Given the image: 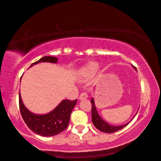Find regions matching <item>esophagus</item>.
I'll return each instance as SVG.
<instances>
[{
    "instance_id": "1",
    "label": "esophagus",
    "mask_w": 161,
    "mask_h": 161,
    "mask_svg": "<svg viewBox=\"0 0 161 161\" xmlns=\"http://www.w3.org/2000/svg\"><path fill=\"white\" fill-rule=\"evenodd\" d=\"M87 97H88L87 94L85 93V92H82V93L80 94V97H79V99H81H81H86Z\"/></svg>"
}]
</instances>
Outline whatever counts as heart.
I'll list each match as a JSON object with an SVG mask.
<instances>
[{
    "label": "heart",
    "mask_w": 161,
    "mask_h": 161,
    "mask_svg": "<svg viewBox=\"0 0 161 161\" xmlns=\"http://www.w3.org/2000/svg\"><path fill=\"white\" fill-rule=\"evenodd\" d=\"M99 69V64L96 62L90 63L88 65H86L85 67H84L80 71V76L81 78H87L90 77L94 75Z\"/></svg>",
    "instance_id": "1"
}]
</instances>
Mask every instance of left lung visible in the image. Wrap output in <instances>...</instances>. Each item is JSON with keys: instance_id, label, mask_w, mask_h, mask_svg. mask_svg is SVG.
Returning a JSON list of instances; mask_svg holds the SVG:
<instances>
[{"instance_id": "obj_1", "label": "left lung", "mask_w": 161, "mask_h": 161, "mask_svg": "<svg viewBox=\"0 0 161 161\" xmlns=\"http://www.w3.org/2000/svg\"><path fill=\"white\" fill-rule=\"evenodd\" d=\"M136 69V68L135 67ZM91 103H92V123L95 126L96 128H97L99 131L106 132V133H113V132H117L123 128L124 127H125L127 124L122 125L120 126H113L110 125L107 123L105 121H104L103 119L101 118L100 117L97 113V111L95 104H94V99H91Z\"/></svg>"}]
</instances>
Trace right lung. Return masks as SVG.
<instances>
[{
  "label": "right lung",
  "mask_w": 161,
  "mask_h": 161,
  "mask_svg": "<svg viewBox=\"0 0 161 161\" xmlns=\"http://www.w3.org/2000/svg\"><path fill=\"white\" fill-rule=\"evenodd\" d=\"M58 59L53 57H44L33 63L31 67L39 62L57 63ZM76 99H64L51 113L46 114H36L25 108L19 94V108L25 123L33 132L42 136L49 137L58 135L68 127L70 115Z\"/></svg>",
  "instance_id": "add662e5"
}]
</instances>
